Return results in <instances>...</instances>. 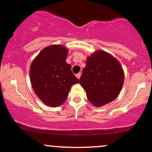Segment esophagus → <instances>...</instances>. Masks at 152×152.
Instances as JSON below:
<instances>
[{
  "instance_id": "34e87169",
  "label": "esophagus",
  "mask_w": 152,
  "mask_h": 152,
  "mask_svg": "<svg viewBox=\"0 0 152 152\" xmlns=\"http://www.w3.org/2000/svg\"><path fill=\"white\" fill-rule=\"evenodd\" d=\"M81 73H78L77 74H76V77H77V78H78V79H79L80 77H81Z\"/></svg>"
}]
</instances>
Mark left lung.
I'll use <instances>...</instances> for the list:
<instances>
[{
	"mask_svg": "<svg viewBox=\"0 0 152 152\" xmlns=\"http://www.w3.org/2000/svg\"><path fill=\"white\" fill-rule=\"evenodd\" d=\"M86 64L79 81L88 101L96 107L114 101L124 79L120 63L111 54L97 50L87 57Z\"/></svg>",
	"mask_w": 152,
	"mask_h": 152,
	"instance_id": "left-lung-1",
	"label": "left lung"
}]
</instances>
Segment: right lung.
<instances>
[{"label": "right lung", "mask_w": 152, "mask_h": 152, "mask_svg": "<svg viewBox=\"0 0 152 152\" xmlns=\"http://www.w3.org/2000/svg\"><path fill=\"white\" fill-rule=\"evenodd\" d=\"M68 50L61 45L49 46L40 52L30 68L33 89L47 106L56 107L67 99L71 87L79 83L66 62Z\"/></svg>", "instance_id": "right-lung-1"}]
</instances>
